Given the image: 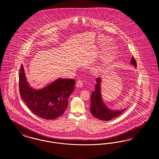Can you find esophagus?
Wrapping results in <instances>:
<instances>
[{"mask_svg":"<svg viewBox=\"0 0 159 159\" xmlns=\"http://www.w3.org/2000/svg\"><path fill=\"white\" fill-rule=\"evenodd\" d=\"M76 85H77V87H79V88L82 87L83 85V81L82 80H78L77 83H76Z\"/></svg>","mask_w":159,"mask_h":159,"instance_id":"34e87169","label":"esophagus"}]
</instances>
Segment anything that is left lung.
Masks as SVG:
<instances>
[{"label":"left lung","instance_id":"1","mask_svg":"<svg viewBox=\"0 0 159 159\" xmlns=\"http://www.w3.org/2000/svg\"><path fill=\"white\" fill-rule=\"evenodd\" d=\"M130 64L136 67V61L134 57L131 58ZM96 81L95 90L91 95L90 110L92 114L97 119L102 120H110L120 115L125 110L120 111L110 110L104 104L101 93V79L100 77L97 78Z\"/></svg>","mask_w":159,"mask_h":159}]
</instances>
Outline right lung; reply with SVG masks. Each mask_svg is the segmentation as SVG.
<instances>
[{"instance_id": "right-lung-1", "label": "right lung", "mask_w": 159, "mask_h": 159, "mask_svg": "<svg viewBox=\"0 0 159 159\" xmlns=\"http://www.w3.org/2000/svg\"><path fill=\"white\" fill-rule=\"evenodd\" d=\"M75 85L74 79H58L43 89L35 90L27 82L23 64L21 66L19 72L21 98L33 113L44 119H55L65 112Z\"/></svg>"}]
</instances>
